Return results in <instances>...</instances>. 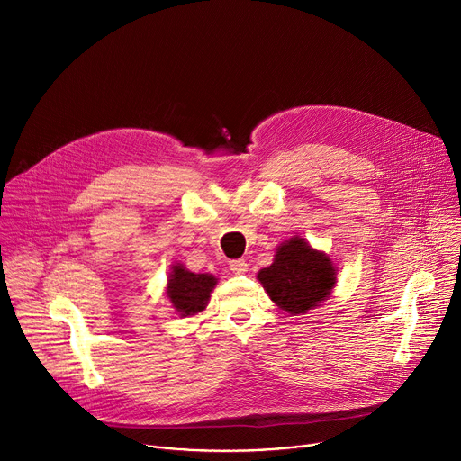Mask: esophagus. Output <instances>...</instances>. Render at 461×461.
Segmentation results:
<instances>
[{
	"label": "esophagus",
	"mask_w": 461,
	"mask_h": 461,
	"mask_svg": "<svg viewBox=\"0 0 461 461\" xmlns=\"http://www.w3.org/2000/svg\"><path fill=\"white\" fill-rule=\"evenodd\" d=\"M230 268H231V272L237 274V276H242V274L248 272V265H246L244 258H235V260H231V262H230Z\"/></svg>",
	"instance_id": "esophagus-1"
}]
</instances>
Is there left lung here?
Here are the masks:
<instances>
[{
	"label": "left lung",
	"instance_id": "1",
	"mask_svg": "<svg viewBox=\"0 0 461 461\" xmlns=\"http://www.w3.org/2000/svg\"><path fill=\"white\" fill-rule=\"evenodd\" d=\"M336 267L326 253L313 249L304 239L292 237L277 248L268 268L257 274L270 299L290 315L319 306L336 286Z\"/></svg>",
	"mask_w": 461,
	"mask_h": 461
}]
</instances>
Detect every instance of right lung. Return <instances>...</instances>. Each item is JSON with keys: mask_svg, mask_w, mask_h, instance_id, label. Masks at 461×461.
Instances as JSON below:
<instances>
[{"mask_svg": "<svg viewBox=\"0 0 461 461\" xmlns=\"http://www.w3.org/2000/svg\"><path fill=\"white\" fill-rule=\"evenodd\" d=\"M217 279L212 274H193L176 262L171 268L166 294L176 313L180 317H189L208 306Z\"/></svg>", "mask_w": 461, "mask_h": 461, "instance_id": "1", "label": "right lung"}]
</instances>
